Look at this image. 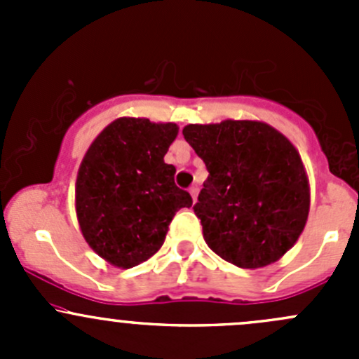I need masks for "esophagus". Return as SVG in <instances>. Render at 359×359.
<instances>
[{"label": "esophagus", "mask_w": 359, "mask_h": 359, "mask_svg": "<svg viewBox=\"0 0 359 359\" xmlns=\"http://www.w3.org/2000/svg\"><path fill=\"white\" fill-rule=\"evenodd\" d=\"M189 193H191V196H193V201H196L200 189H198V186H193V187H189Z\"/></svg>", "instance_id": "34e87169"}]
</instances>
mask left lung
<instances>
[{
    "mask_svg": "<svg viewBox=\"0 0 359 359\" xmlns=\"http://www.w3.org/2000/svg\"><path fill=\"white\" fill-rule=\"evenodd\" d=\"M182 133L208 170L193 206L206 245L245 269L281 259L309 215V182L290 140L248 119L187 125Z\"/></svg>",
    "mask_w": 359,
    "mask_h": 359,
    "instance_id": "1",
    "label": "left lung"
}]
</instances>
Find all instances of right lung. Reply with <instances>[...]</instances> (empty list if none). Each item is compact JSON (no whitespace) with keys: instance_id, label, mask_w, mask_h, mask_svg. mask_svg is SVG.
Listing matches in <instances>:
<instances>
[{"instance_id":"obj_1","label":"right lung","mask_w":359,"mask_h":359,"mask_svg":"<svg viewBox=\"0 0 359 359\" xmlns=\"http://www.w3.org/2000/svg\"><path fill=\"white\" fill-rule=\"evenodd\" d=\"M175 123L114 119L86 151L76 179V215L83 238L116 267L130 269L161 248L173 215L193 198L175 186L165 163Z\"/></svg>"}]
</instances>
